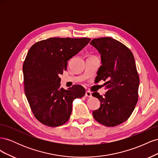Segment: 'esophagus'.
<instances>
[{
	"label": "esophagus",
	"mask_w": 158,
	"mask_h": 158,
	"mask_svg": "<svg viewBox=\"0 0 158 158\" xmlns=\"http://www.w3.org/2000/svg\"><path fill=\"white\" fill-rule=\"evenodd\" d=\"M85 96L91 98L92 97V92H89V91H86V92H85Z\"/></svg>",
	"instance_id": "1"
}]
</instances>
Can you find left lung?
Wrapping results in <instances>:
<instances>
[{
    "mask_svg": "<svg viewBox=\"0 0 158 158\" xmlns=\"http://www.w3.org/2000/svg\"><path fill=\"white\" fill-rule=\"evenodd\" d=\"M90 45L101 55L98 82L107 80L104 97L98 92L92 94L100 102L93 116L105 126L118 125L130 117L138 102L140 80L135 58L130 49L111 37L94 39Z\"/></svg>",
    "mask_w": 158,
    "mask_h": 158,
    "instance_id": "8db88e82",
    "label": "left lung"
}]
</instances>
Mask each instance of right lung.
Listing matches in <instances>:
<instances>
[{"label": "right lung", "instance_id": "obj_1", "mask_svg": "<svg viewBox=\"0 0 158 158\" xmlns=\"http://www.w3.org/2000/svg\"><path fill=\"white\" fill-rule=\"evenodd\" d=\"M89 38L52 37L37 42L28 51L23 64L25 94L38 121L55 127L68 121L73 102L85 95L80 85L64 89L60 78L68 60L88 44Z\"/></svg>", "mask_w": 158, "mask_h": 158}]
</instances>
